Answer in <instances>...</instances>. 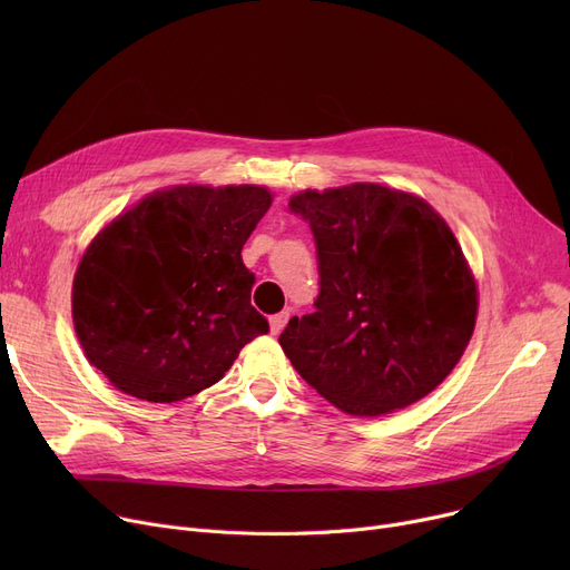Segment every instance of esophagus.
Masks as SVG:
<instances>
[{
    "label": "esophagus",
    "mask_w": 570,
    "mask_h": 570,
    "mask_svg": "<svg viewBox=\"0 0 570 570\" xmlns=\"http://www.w3.org/2000/svg\"><path fill=\"white\" fill-rule=\"evenodd\" d=\"M288 312H279V314H275V316H269V333L273 335H279L282 331H284V325L288 323Z\"/></svg>",
    "instance_id": "34e87169"
}]
</instances>
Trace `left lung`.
<instances>
[{"mask_svg": "<svg viewBox=\"0 0 570 570\" xmlns=\"http://www.w3.org/2000/svg\"><path fill=\"white\" fill-rule=\"evenodd\" d=\"M316 243L314 312L279 344L314 391L351 415H383L430 395L475 325L462 247L432 205L372 183L307 189L288 203Z\"/></svg>", "mask_w": 570, "mask_h": 570, "instance_id": "left-lung-1", "label": "left lung"}]
</instances>
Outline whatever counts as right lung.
Returning <instances> with one entry per match:
<instances>
[{
	"label": "right lung",
	"instance_id": "add662e5",
	"mask_svg": "<svg viewBox=\"0 0 570 570\" xmlns=\"http://www.w3.org/2000/svg\"><path fill=\"white\" fill-rule=\"evenodd\" d=\"M269 205L273 194L256 185H179L145 196L92 239L73 277V325L117 391L159 404L191 397L269 331L239 256Z\"/></svg>",
	"mask_w": 570,
	"mask_h": 570
}]
</instances>
